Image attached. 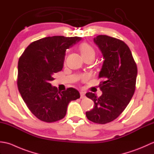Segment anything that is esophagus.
<instances>
[{"label": "esophagus", "mask_w": 154, "mask_h": 154, "mask_svg": "<svg viewBox=\"0 0 154 154\" xmlns=\"http://www.w3.org/2000/svg\"><path fill=\"white\" fill-rule=\"evenodd\" d=\"M80 95H81V99H85V94L84 92H80Z\"/></svg>", "instance_id": "esophagus-1"}]
</instances>
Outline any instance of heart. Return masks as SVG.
<instances>
[{
    "instance_id": "1",
    "label": "heart",
    "mask_w": 154,
    "mask_h": 154,
    "mask_svg": "<svg viewBox=\"0 0 154 154\" xmlns=\"http://www.w3.org/2000/svg\"><path fill=\"white\" fill-rule=\"evenodd\" d=\"M79 50L81 55L83 58L87 57H95V51L94 48L87 43H83L80 45Z\"/></svg>"
}]
</instances>
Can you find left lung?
I'll return each instance as SVG.
<instances>
[{
  "label": "left lung",
  "mask_w": 154,
  "mask_h": 154,
  "mask_svg": "<svg viewBox=\"0 0 154 154\" xmlns=\"http://www.w3.org/2000/svg\"><path fill=\"white\" fill-rule=\"evenodd\" d=\"M93 41L104 59L99 75L103 94L97 97L93 93H86L94 103L86 116L93 122L103 124L116 119L132 99L138 69L131 51L123 41L106 35H98Z\"/></svg>",
  "instance_id": "8db88e82"
}]
</instances>
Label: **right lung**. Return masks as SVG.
<instances>
[{
    "mask_svg": "<svg viewBox=\"0 0 154 154\" xmlns=\"http://www.w3.org/2000/svg\"><path fill=\"white\" fill-rule=\"evenodd\" d=\"M80 37L55 35L32 42L18 63V88L31 112L38 119L54 122L65 117L69 103L80 98L73 88L58 91L51 86L54 75L63 67L65 51Z\"/></svg>",
    "mask_w": 154,
    "mask_h": 154,
    "instance_id": "add662e5",
    "label": "right lung"
}]
</instances>
